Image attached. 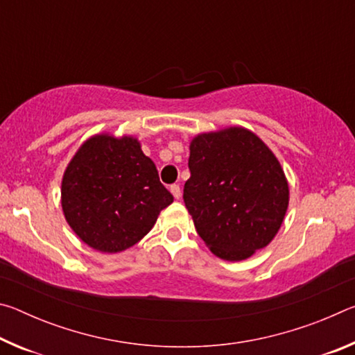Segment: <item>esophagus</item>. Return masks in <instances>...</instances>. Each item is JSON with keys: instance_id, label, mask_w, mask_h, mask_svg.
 <instances>
[{"instance_id": "34e87169", "label": "esophagus", "mask_w": 355, "mask_h": 355, "mask_svg": "<svg viewBox=\"0 0 355 355\" xmlns=\"http://www.w3.org/2000/svg\"><path fill=\"white\" fill-rule=\"evenodd\" d=\"M171 192H172V196L175 197V199H180V197H182V189H180L178 184H172Z\"/></svg>"}]
</instances>
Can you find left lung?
I'll return each instance as SVG.
<instances>
[{"mask_svg": "<svg viewBox=\"0 0 355 355\" xmlns=\"http://www.w3.org/2000/svg\"><path fill=\"white\" fill-rule=\"evenodd\" d=\"M188 166L184 205L216 257L241 261L272 241L290 189L279 159L260 137L243 127L197 135Z\"/></svg>", "mask_w": 355, "mask_h": 355, "instance_id": "8db88e82", "label": "left lung"}]
</instances>
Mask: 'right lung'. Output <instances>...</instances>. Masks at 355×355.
<instances>
[{
  "label": "right lung",
  "mask_w": 355,
  "mask_h": 355,
  "mask_svg": "<svg viewBox=\"0 0 355 355\" xmlns=\"http://www.w3.org/2000/svg\"><path fill=\"white\" fill-rule=\"evenodd\" d=\"M173 197L133 136L95 135L64 172L61 205L78 238L105 254L135 245Z\"/></svg>",
  "instance_id": "right-lung-1"
}]
</instances>
